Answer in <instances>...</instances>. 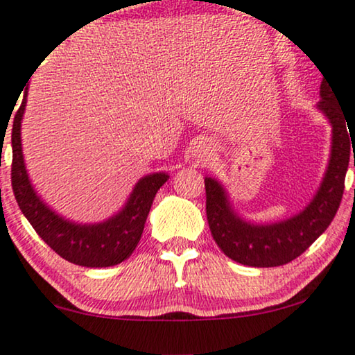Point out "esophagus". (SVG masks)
Listing matches in <instances>:
<instances>
[{"label": "esophagus", "mask_w": 355, "mask_h": 355, "mask_svg": "<svg viewBox=\"0 0 355 355\" xmlns=\"http://www.w3.org/2000/svg\"><path fill=\"white\" fill-rule=\"evenodd\" d=\"M211 154V147L208 146V144H201V146H198V157L200 159H203V157H208Z\"/></svg>", "instance_id": "obj_1"}]
</instances>
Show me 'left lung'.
<instances>
[{
  "instance_id": "8db88e82",
  "label": "left lung",
  "mask_w": 355,
  "mask_h": 355,
  "mask_svg": "<svg viewBox=\"0 0 355 355\" xmlns=\"http://www.w3.org/2000/svg\"><path fill=\"white\" fill-rule=\"evenodd\" d=\"M316 107L333 125L331 155L322 182L313 200L295 216L278 223L245 221L232 208L230 196L216 178L206 177V216L213 239L227 257L249 267H278L302 255L327 230L343 200L345 172L354 144L347 116L343 114L333 85L321 82ZM355 167V157H354Z\"/></svg>"
}]
</instances>
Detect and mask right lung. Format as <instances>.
Instances as JSON below:
<instances>
[{
	"mask_svg": "<svg viewBox=\"0 0 355 355\" xmlns=\"http://www.w3.org/2000/svg\"><path fill=\"white\" fill-rule=\"evenodd\" d=\"M26 101L28 92L15 116L11 131V183L22 214L42 241L62 259L82 267L118 266L137 248L152 201L160 187L168 180V173L155 172L142 177L123 208L106 221L80 224L65 219L44 203L29 180L21 144V121Z\"/></svg>",
	"mask_w": 355,
	"mask_h": 355,
	"instance_id": "obj_1",
	"label": "right lung"
}]
</instances>
